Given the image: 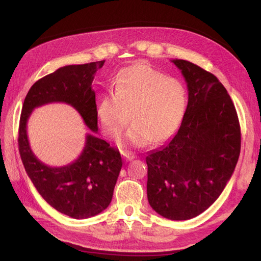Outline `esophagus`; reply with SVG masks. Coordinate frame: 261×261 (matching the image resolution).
<instances>
[{
	"label": "esophagus",
	"mask_w": 261,
	"mask_h": 261,
	"mask_svg": "<svg viewBox=\"0 0 261 261\" xmlns=\"http://www.w3.org/2000/svg\"><path fill=\"white\" fill-rule=\"evenodd\" d=\"M122 156H123L125 162H131V160H134L136 158L135 154L131 152H122Z\"/></svg>",
	"instance_id": "34e87169"
}]
</instances>
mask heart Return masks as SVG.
Instances as JSON below:
<instances>
[{"label": "heart", "instance_id": "1", "mask_svg": "<svg viewBox=\"0 0 261 261\" xmlns=\"http://www.w3.org/2000/svg\"><path fill=\"white\" fill-rule=\"evenodd\" d=\"M187 108V91L181 82L166 77L147 64L120 71L114 91L102 96L97 119L104 134L118 138L130 120L134 122L121 145L142 148L153 140H168L178 129Z\"/></svg>", "mask_w": 261, "mask_h": 261}]
</instances>
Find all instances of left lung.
<instances>
[{
    "instance_id": "obj_1",
    "label": "left lung",
    "mask_w": 261,
    "mask_h": 261,
    "mask_svg": "<svg viewBox=\"0 0 261 261\" xmlns=\"http://www.w3.org/2000/svg\"><path fill=\"white\" fill-rule=\"evenodd\" d=\"M187 84L188 103L178 131L147 153V196L166 219L190 220L223 192L241 147L240 124L228 91L216 77L182 59H173Z\"/></svg>"
}]
</instances>
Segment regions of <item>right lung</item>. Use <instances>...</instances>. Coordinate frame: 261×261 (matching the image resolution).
<instances>
[{
    "mask_svg": "<svg viewBox=\"0 0 261 261\" xmlns=\"http://www.w3.org/2000/svg\"><path fill=\"white\" fill-rule=\"evenodd\" d=\"M104 62L64 66L37 81L27 94L20 116L19 151L28 176L50 206L73 219L91 218L109 206L122 168L121 154L105 140L88 134L79 159L62 168H51L32 152L26 124L36 107L59 101L73 106L89 128L97 134V110L92 83Z\"/></svg>",
    "mask_w": 261,
    "mask_h": 261,
    "instance_id": "add662e5",
    "label": "right lung"
}]
</instances>
